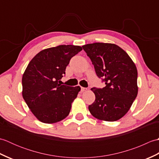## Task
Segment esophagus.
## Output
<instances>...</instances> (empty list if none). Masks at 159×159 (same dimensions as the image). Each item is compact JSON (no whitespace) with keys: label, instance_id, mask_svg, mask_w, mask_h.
<instances>
[{"label":"esophagus","instance_id":"esophagus-1","mask_svg":"<svg viewBox=\"0 0 159 159\" xmlns=\"http://www.w3.org/2000/svg\"><path fill=\"white\" fill-rule=\"evenodd\" d=\"M80 90H81L82 92H85V91H87V89L85 88V87H81V89H80Z\"/></svg>","mask_w":159,"mask_h":159}]
</instances>
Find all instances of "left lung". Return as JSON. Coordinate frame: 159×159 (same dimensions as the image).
<instances>
[{
  "label": "left lung",
  "mask_w": 159,
  "mask_h": 159,
  "mask_svg": "<svg viewBox=\"0 0 159 159\" xmlns=\"http://www.w3.org/2000/svg\"><path fill=\"white\" fill-rule=\"evenodd\" d=\"M106 86L93 87L96 96L89 106L92 116L100 120L115 121L129 111L138 93L137 70L129 55L114 43H93L82 46Z\"/></svg>",
  "instance_id": "8db88e82"
}]
</instances>
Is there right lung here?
Returning a JSON list of instances; mask_svg holds the SVG:
<instances>
[{
	"mask_svg": "<svg viewBox=\"0 0 159 159\" xmlns=\"http://www.w3.org/2000/svg\"><path fill=\"white\" fill-rule=\"evenodd\" d=\"M82 47L60 45L40 51L23 74L22 97L37 119L46 124L58 122L68 116L79 86L61 85V81L72 57Z\"/></svg>",
	"mask_w": 159,
	"mask_h": 159,
	"instance_id": "obj_1",
	"label": "right lung"
}]
</instances>
